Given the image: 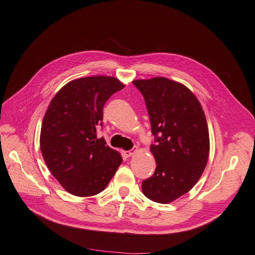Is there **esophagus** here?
Masks as SVG:
<instances>
[{
  "label": "esophagus",
  "instance_id": "1",
  "mask_svg": "<svg viewBox=\"0 0 255 255\" xmlns=\"http://www.w3.org/2000/svg\"><path fill=\"white\" fill-rule=\"evenodd\" d=\"M134 153H135V151H134V150L124 151V156H125V157H130V156H132V155H133Z\"/></svg>",
  "mask_w": 255,
  "mask_h": 255
}]
</instances>
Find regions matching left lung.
I'll return each mask as SVG.
<instances>
[{
    "mask_svg": "<svg viewBox=\"0 0 255 255\" xmlns=\"http://www.w3.org/2000/svg\"><path fill=\"white\" fill-rule=\"evenodd\" d=\"M132 83L145 99L156 142L150 149L156 169L142 181L141 191L150 200L167 204L191 191L206 167V118L196 96L182 83L164 77Z\"/></svg>",
    "mask_w": 255,
    "mask_h": 255,
    "instance_id": "obj_1",
    "label": "left lung"
}]
</instances>
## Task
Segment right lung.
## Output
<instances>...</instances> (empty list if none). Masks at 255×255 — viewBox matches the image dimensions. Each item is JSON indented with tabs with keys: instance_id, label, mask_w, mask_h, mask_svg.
Segmentation results:
<instances>
[{
	"instance_id": "right-lung-1",
	"label": "right lung",
	"mask_w": 255,
	"mask_h": 255,
	"mask_svg": "<svg viewBox=\"0 0 255 255\" xmlns=\"http://www.w3.org/2000/svg\"><path fill=\"white\" fill-rule=\"evenodd\" d=\"M125 84L110 76L70 81L55 95L40 130L47 167L63 189L78 197L101 193L123 161L121 154L97 137L103 106Z\"/></svg>"
}]
</instances>
